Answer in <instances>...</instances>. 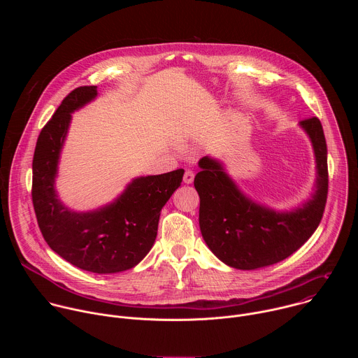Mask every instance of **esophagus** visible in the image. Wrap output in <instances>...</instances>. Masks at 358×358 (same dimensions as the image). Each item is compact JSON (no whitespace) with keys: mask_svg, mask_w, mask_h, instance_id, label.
I'll return each instance as SVG.
<instances>
[{"mask_svg":"<svg viewBox=\"0 0 358 358\" xmlns=\"http://www.w3.org/2000/svg\"><path fill=\"white\" fill-rule=\"evenodd\" d=\"M194 171H191V170H185V173H184V182L185 184H191L192 181H194Z\"/></svg>","mask_w":358,"mask_h":358,"instance_id":"34e87169","label":"esophagus"}]
</instances>
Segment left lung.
<instances>
[{
  "mask_svg": "<svg viewBox=\"0 0 358 358\" xmlns=\"http://www.w3.org/2000/svg\"><path fill=\"white\" fill-rule=\"evenodd\" d=\"M300 127L310 137L317 169L316 191L300 208L279 213L248 198L218 160L202 157L194 178L199 195V228L213 253L231 268L252 271L278 264L317 229L327 201V145L317 117Z\"/></svg>",
  "mask_w": 358,
  "mask_h": 358,
  "instance_id": "1",
  "label": "left lung"
}]
</instances>
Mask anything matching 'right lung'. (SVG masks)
<instances>
[{
  "instance_id": "1",
  "label": "right lung",
  "mask_w": 358,
  "mask_h": 358,
  "mask_svg": "<svg viewBox=\"0 0 358 358\" xmlns=\"http://www.w3.org/2000/svg\"><path fill=\"white\" fill-rule=\"evenodd\" d=\"M97 96V86L72 90L39 133L32 160V202L49 248L92 273L134 268L157 236L160 211L181 185L184 170L134 178L109 206L75 213L58 198L55 178L71 117Z\"/></svg>"
}]
</instances>
